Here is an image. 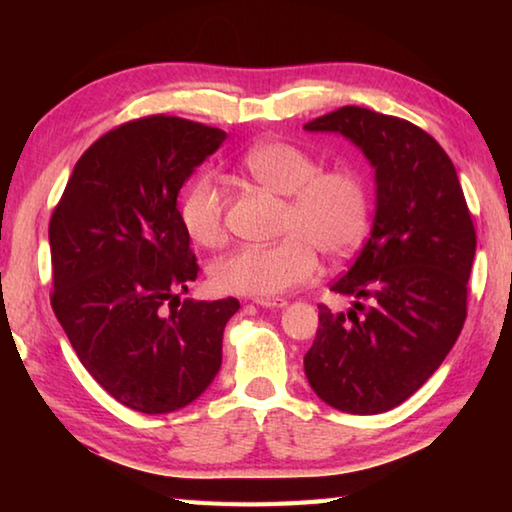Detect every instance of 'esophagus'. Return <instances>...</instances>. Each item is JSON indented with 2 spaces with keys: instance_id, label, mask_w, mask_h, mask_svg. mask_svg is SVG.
Masks as SVG:
<instances>
[{
  "instance_id": "esophagus-1",
  "label": "esophagus",
  "mask_w": 512,
  "mask_h": 512,
  "mask_svg": "<svg viewBox=\"0 0 512 512\" xmlns=\"http://www.w3.org/2000/svg\"><path fill=\"white\" fill-rule=\"evenodd\" d=\"M255 305L268 307V309H282V307H287V300L284 298H255Z\"/></svg>"
}]
</instances>
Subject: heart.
<instances>
[{
  "mask_svg": "<svg viewBox=\"0 0 512 512\" xmlns=\"http://www.w3.org/2000/svg\"><path fill=\"white\" fill-rule=\"evenodd\" d=\"M239 167L259 187L284 196L282 239L268 246H244L212 266V284L223 293L271 298L318 271V250L341 259L361 246L370 223L366 178L352 167L320 169L298 144L271 140L250 146ZM187 235L205 248L225 241V194L210 173H201L180 198Z\"/></svg>",
  "mask_w": 512,
  "mask_h": 512,
  "instance_id": "b5f03b06",
  "label": "heart"
}]
</instances>
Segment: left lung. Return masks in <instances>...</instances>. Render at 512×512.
I'll list each match as a JSON object with an SVG mask.
<instances>
[{"mask_svg": "<svg viewBox=\"0 0 512 512\" xmlns=\"http://www.w3.org/2000/svg\"><path fill=\"white\" fill-rule=\"evenodd\" d=\"M305 128L348 137L377 183L370 239L332 284L357 300L348 314L318 305L305 375L334 409L391 411L438 370L461 334L476 250L472 216L454 162L411 121L343 106Z\"/></svg>", "mask_w": 512, "mask_h": 512, "instance_id": "8db88e82", "label": "left lung"}]
</instances>
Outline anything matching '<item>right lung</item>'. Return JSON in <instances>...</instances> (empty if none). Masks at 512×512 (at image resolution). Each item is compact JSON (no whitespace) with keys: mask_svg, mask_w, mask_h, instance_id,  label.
<instances>
[{"mask_svg":"<svg viewBox=\"0 0 512 512\" xmlns=\"http://www.w3.org/2000/svg\"><path fill=\"white\" fill-rule=\"evenodd\" d=\"M223 140L180 117L126 121L81 155L51 214V307L90 375L133 411L183 409L221 368L239 300L180 302L198 264L176 201Z\"/></svg>","mask_w":512,"mask_h":512,"instance_id":"right-lung-1","label":"right lung"}]
</instances>
